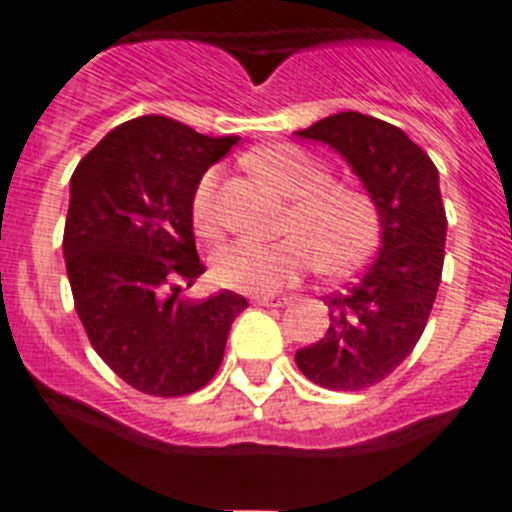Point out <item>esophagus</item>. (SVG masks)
Listing matches in <instances>:
<instances>
[{"instance_id":"34e87169","label":"esophagus","mask_w":512,"mask_h":512,"mask_svg":"<svg viewBox=\"0 0 512 512\" xmlns=\"http://www.w3.org/2000/svg\"><path fill=\"white\" fill-rule=\"evenodd\" d=\"M256 305H261V307H282V305H287V297H256Z\"/></svg>"}]
</instances>
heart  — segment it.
Returning <instances> with one entry per match:
<instances>
[{"instance_id": "b5f03b06", "label": "heart", "mask_w": 512, "mask_h": 512, "mask_svg": "<svg viewBox=\"0 0 512 512\" xmlns=\"http://www.w3.org/2000/svg\"><path fill=\"white\" fill-rule=\"evenodd\" d=\"M261 182L287 197L289 212L279 241H233L212 256V277L220 287L238 292H277L318 264L328 274L354 269L372 253L379 220L374 202L361 189L333 182L320 161L297 146H266L248 156ZM220 169L200 179L192 197V220L202 238H217Z\"/></svg>"}]
</instances>
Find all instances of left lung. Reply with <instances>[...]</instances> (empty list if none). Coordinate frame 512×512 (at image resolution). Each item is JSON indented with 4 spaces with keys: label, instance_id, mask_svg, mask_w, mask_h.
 <instances>
[{
    "label": "left lung",
    "instance_id": "8db88e82",
    "mask_svg": "<svg viewBox=\"0 0 512 512\" xmlns=\"http://www.w3.org/2000/svg\"><path fill=\"white\" fill-rule=\"evenodd\" d=\"M297 135L341 153L379 212V253L359 282L325 297V336L295 354L325 390H364L408 359L436 302L446 246L438 169L400 128L361 112L323 117Z\"/></svg>",
    "mask_w": 512,
    "mask_h": 512
}]
</instances>
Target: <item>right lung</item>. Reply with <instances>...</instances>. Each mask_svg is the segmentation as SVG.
Listing matches in <instances>:
<instances>
[{
  "mask_svg": "<svg viewBox=\"0 0 512 512\" xmlns=\"http://www.w3.org/2000/svg\"><path fill=\"white\" fill-rule=\"evenodd\" d=\"M238 143L171 117L122 122L71 176L63 259L74 305L112 372L153 397H182L215 377L246 297L223 289L182 297L205 264L197 256L192 197L202 174Z\"/></svg>",
  "mask_w": 512,
  "mask_h": 512,
  "instance_id": "add662e5",
  "label": "right lung"
}]
</instances>
